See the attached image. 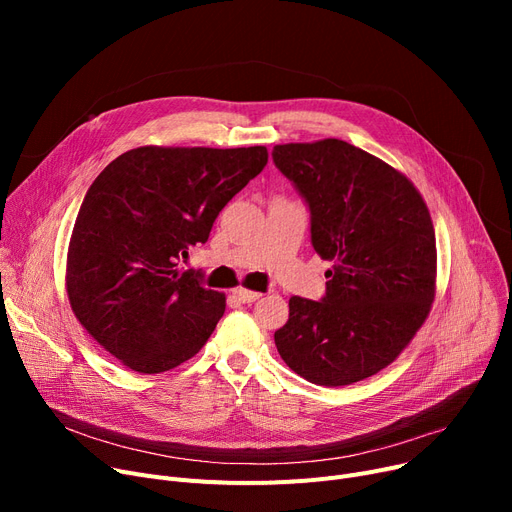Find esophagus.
<instances>
[{
    "label": "esophagus",
    "instance_id": "34e87169",
    "mask_svg": "<svg viewBox=\"0 0 512 512\" xmlns=\"http://www.w3.org/2000/svg\"><path fill=\"white\" fill-rule=\"evenodd\" d=\"M234 297H236L240 303H255V301L261 297V292L247 290V288L238 286V288H234Z\"/></svg>",
    "mask_w": 512,
    "mask_h": 512
}]
</instances>
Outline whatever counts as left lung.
<instances>
[{"label": "left lung", "instance_id": "left-lung-1", "mask_svg": "<svg viewBox=\"0 0 512 512\" xmlns=\"http://www.w3.org/2000/svg\"><path fill=\"white\" fill-rule=\"evenodd\" d=\"M311 211L315 253L332 261L326 297L288 301L274 334L284 363L317 386H348L388 367L432 309L436 234L413 182L340 139L272 151Z\"/></svg>", "mask_w": 512, "mask_h": 512}]
</instances>
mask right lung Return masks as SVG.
Here are the masks:
<instances>
[{
	"label": "right lung",
	"mask_w": 512,
	"mask_h": 512,
	"mask_svg": "<svg viewBox=\"0 0 512 512\" xmlns=\"http://www.w3.org/2000/svg\"><path fill=\"white\" fill-rule=\"evenodd\" d=\"M265 164V147L147 145L95 178L70 236L66 292L80 326L122 365L161 373L201 351L226 297L178 261Z\"/></svg>",
	"instance_id": "add662e5"
}]
</instances>
